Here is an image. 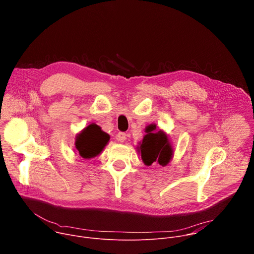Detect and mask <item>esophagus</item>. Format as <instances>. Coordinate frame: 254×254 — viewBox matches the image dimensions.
I'll use <instances>...</instances> for the list:
<instances>
[{
	"label": "esophagus",
	"instance_id": "34e87169",
	"mask_svg": "<svg viewBox=\"0 0 254 254\" xmlns=\"http://www.w3.org/2000/svg\"><path fill=\"white\" fill-rule=\"evenodd\" d=\"M117 138H118L119 141L124 142L127 139V134L125 132H119L118 135H117Z\"/></svg>",
	"mask_w": 254,
	"mask_h": 254
}]
</instances>
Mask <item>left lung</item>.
Returning a JSON list of instances; mask_svg holds the SVG:
<instances>
[{
  "label": "left lung",
  "mask_w": 254,
  "mask_h": 254,
  "mask_svg": "<svg viewBox=\"0 0 254 254\" xmlns=\"http://www.w3.org/2000/svg\"><path fill=\"white\" fill-rule=\"evenodd\" d=\"M147 134L139 141L137 151L141 156V160L146 166L153 163L166 166L173 158V147L168 135L163 130L157 131L156 125H150L146 127Z\"/></svg>",
  "instance_id": "8db88e82"
}]
</instances>
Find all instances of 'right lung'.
<instances>
[{"instance_id":"obj_1","label":"right lung","mask_w":254,"mask_h":254,"mask_svg":"<svg viewBox=\"0 0 254 254\" xmlns=\"http://www.w3.org/2000/svg\"><path fill=\"white\" fill-rule=\"evenodd\" d=\"M110 140V135L101 130L100 127L91 124L76 135L75 147L83 159H91L98 156Z\"/></svg>"}]
</instances>
